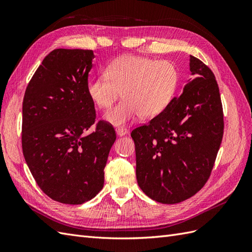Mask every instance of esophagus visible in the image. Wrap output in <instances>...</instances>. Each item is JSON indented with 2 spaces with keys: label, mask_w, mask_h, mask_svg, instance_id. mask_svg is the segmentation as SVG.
<instances>
[{
  "label": "esophagus",
  "mask_w": 252,
  "mask_h": 252,
  "mask_svg": "<svg viewBox=\"0 0 252 252\" xmlns=\"http://www.w3.org/2000/svg\"><path fill=\"white\" fill-rule=\"evenodd\" d=\"M116 131H117V134L119 136H123V135L127 134V132H128L127 128H125V127H117L116 128Z\"/></svg>",
  "instance_id": "esophagus-1"
}]
</instances>
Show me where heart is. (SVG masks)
<instances>
[{"mask_svg": "<svg viewBox=\"0 0 252 252\" xmlns=\"http://www.w3.org/2000/svg\"><path fill=\"white\" fill-rule=\"evenodd\" d=\"M178 81V69L170 61L125 56L110 63L105 75L90 78L86 90L102 109H109L121 93L123 100L106 116L109 123L121 126L139 116L150 119L163 112L172 100Z\"/></svg>", "mask_w": 252, "mask_h": 252, "instance_id": "b5f03b06", "label": "heart"}]
</instances>
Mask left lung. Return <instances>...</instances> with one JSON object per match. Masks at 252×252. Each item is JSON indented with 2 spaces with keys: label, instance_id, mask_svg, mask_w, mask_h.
<instances>
[{
  "label": "left lung",
  "instance_id": "obj_1",
  "mask_svg": "<svg viewBox=\"0 0 252 252\" xmlns=\"http://www.w3.org/2000/svg\"><path fill=\"white\" fill-rule=\"evenodd\" d=\"M189 65L195 79L182 95L131 132L138 184L162 204H177L200 191L223 139L224 114L215 74L193 56Z\"/></svg>",
  "mask_w": 252,
  "mask_h": 252
}]
</instances>
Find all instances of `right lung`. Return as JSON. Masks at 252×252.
Returning a JSON list of instances; mask_svg holds the SVG:
<instances>
[{
	"mask_svg": "<svg viewBox=\"0 0 252 252\" xmlns=\"http://www.w3.org/2000/svg\"><path fill=\"white\" fill-rule=\"evenodd\" d=\"M93 50L55 49L30 80L23 100L22 149L37 186L50 199L83 204L104 185V168L117 139L113 127L95 122L86 84Z\"/></svg>",
	"mask_w": 252,
	"mask_h": 252,
	"instance_id": "obj_1",
	"label": "right lung"
}]
</instances>
